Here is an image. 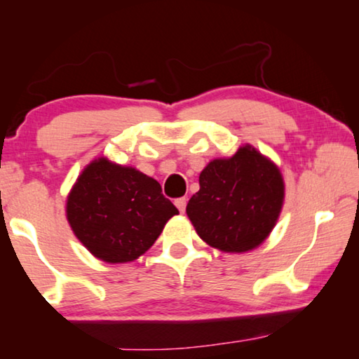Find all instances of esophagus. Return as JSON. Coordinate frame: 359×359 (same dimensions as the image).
Returning <instances> with one entry per match:
<instances>
[{"mask_svg": "<svg viewBox=\"0 0 359 359\" xmlns=\"http://www.w3.org/2000/svg\"><path fill=\"white\" fill-rule=\"evenodd\" d=\"M175 205H177V209L184 214L185 212V208H187V198H179L175 199Z\"/></svg>", "mask_w": 359, "mask_h": 359, "instance_id": "esophagus-1", "label": "esophagus"}]
</instances>
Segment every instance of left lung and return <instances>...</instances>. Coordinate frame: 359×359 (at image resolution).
<instances>
[{
  "instance_id": "1",
  "label": "left lung",
  "mask_w": 359,
  "mask_h": 359,
  "mask_svg": "<svg viewBox=\"0 0 359 359\" xmlns=\"http://www.w3.org/2000/svg\"><path fill=\"white\" fill-rule=\"evenodd\" d=\"M283 180L274 163L245 145L226 160L210 161L199 191L187 204L199 238L223 252H247L263 242L280 214Z\"/></svg>"
}]
</instances>
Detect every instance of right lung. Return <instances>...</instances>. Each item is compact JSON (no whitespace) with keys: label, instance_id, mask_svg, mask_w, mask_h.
Returning a JSON list of instances; mask_svg holds the SVG:
<instances>
[{"label":"right lung","instance_id":"right-lung-1","mask_svg":"<svg viewBox=\"0 0 359 359\" xmlns=\"http://www.w3.org/2000/svg\"><path fill=\"white\" fill-rule=\"evenodd\" d=\"M177 214L155 179L106 158L83 169L66 204L77 239L106 263L141 257Z\"/></svg>","mask_w":359,"mask_h":359}]
</instances>
